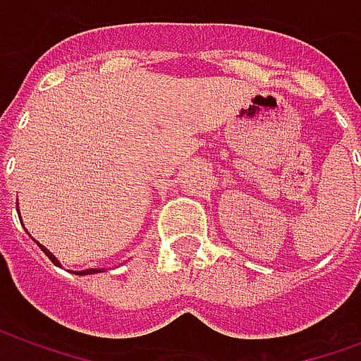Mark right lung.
<instances>
[{"label": "right lung", "mask_w": 361, "mask_h": 361, "mask_svg": "<svg viewBox=\"0 0 361 361\" xmlns=\"http://www.w3.org/2000/svg\"><path fill=\"white\" fill-rule=\"evenodd\" d=\"M38 245H40V243H38ZM40 250L44 251V253H46V255H48V257H50V261L51 263H54V265H59V261L56 257H54V255H51L50 251L46 250V247H44V245H40ZM92 272H100L98 271V269H87V271H79L77 272V274H92Z\"/></svg>", "instance_id": "right-lung-1"}]
</instances>
